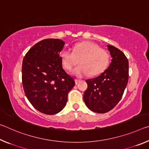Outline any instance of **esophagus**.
Wrapping results in <instances>:
<instances>
[{
  "instance_id": "34e87169",
  "label": "esophagus",
  "mask_w": 149,
  "mask_h": 149,
  "mask_svg": "<svg viewBox=\"0 0 149 149\" xmlns=\"http://www.w3.org/2000/svg\"><path fill=\"white\" fill-rule=\"evenodd\" d=\"M80 81V80L79 79H75V84H77L78 83H79Z\"/></svg>"
}]
</instances>
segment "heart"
Returning <instances> with one entry per match:
<instances>
[{
  "instance_id": "obj_1",
  "label": "heart",
  "mask_w": 149,
  "mask_h": 149,
  "mask_svg": "<svg viewBox=\"0 0 149 149\" xmlns=\"http://www.w3.org/2000/svg\"><path fill=\"white\" fill-rule=\"evenodd\" d=\"M63 67L71 70L78 62L79 65L75 68L73 74L84 77L89 74L95 76L101 74L107 68L110 60V54L107 50L92 42H79L72 49V52L63 50L60 53Z\"/></svg>"
}]
</instances>
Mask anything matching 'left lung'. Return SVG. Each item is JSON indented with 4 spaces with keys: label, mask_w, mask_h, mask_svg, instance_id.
I'll use <instances>...</instances> for the list:
<instances>
[{
    "label": "left lung",
    "mask_w": 149,
    "mask_h": 149,
    "mask_svg": "<svg viewBox=\"0 0 149 149\" xmlns=\"http://www.w3.org/2000/svg\"><path fill=\"white\" fill-rule=\"evenodd\" d=\"M112 57L108 68L99 76L86 80L84 100L89 109L103 114L109 112L122 99L129 77V62L123 52L108 45Z\"/></svg>",
    "instance_id": "obj_1"
}]
</instances>
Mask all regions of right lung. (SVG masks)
Listing matches in <instances>:
<instances>
[{"instance_id":"add662e5","label":"right lung","mask_w":149,"mask_h":149,"mask_svg":"<svg viewBox=\"0 0 149 149\" xmlns=\"http://www.w3.org/2000/svg\"><path fill=\"white\" fill-rule=\"evenodd\" d=\"M64 45L59 39L42 40L29 50L22 62L25 94L35 109L45 114L60 112L75 85L62 67L60 52Z\"/></svg>"}]
</instances>
